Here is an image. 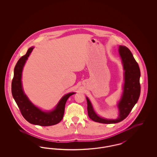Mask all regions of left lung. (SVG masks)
I'll return each instance as SVG.
<instances>
[{"label": "left lung", "mask_w": 157, "mask_h": 157, "mask_svg": "<svg viewBox=\"0 0 157 157\" xmlns=\"http://www.w3.org/2000/svg\"><path fill=\"white\" fill-rule=\"evenodd\" d=\"M118 51L124 70L123 94L117 105L120 113L118 118L115 120H108L100 117L95 113L90 99L86 97L88 116L91 120L97 122L109 124L123 121L131 111L140 95L141 72L139 65L130 50L126 46L120 45Z\"/></svg>", "instance_id": "obj_1"}]
</instances>
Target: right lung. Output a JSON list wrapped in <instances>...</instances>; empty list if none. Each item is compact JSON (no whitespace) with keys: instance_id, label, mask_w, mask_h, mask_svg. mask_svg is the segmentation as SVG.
I'll return each mask as SVG.
<instances>
[{"instance_id":"add662e5","label":"right lung","mask_w":157,"mask_h":157,"mask_svg":"<svg viewBox=\"0 0 157 157\" xmlns=\"http://www.w3.org/2000/svg\"><path fill=\"white\" fill-rule=\"evenodd\" d=\"M34 47L30 48L22 56L14 69V76L12 82V93L24 118L30 124L40 126H51L58 124L63 117L65 106L69 97L75 92H71L61 98L55 108L51 111H43L33 104L25 94L22 85L23 68Z\"/></svg>"}]
</instances>
